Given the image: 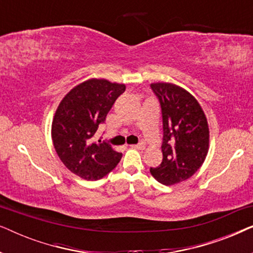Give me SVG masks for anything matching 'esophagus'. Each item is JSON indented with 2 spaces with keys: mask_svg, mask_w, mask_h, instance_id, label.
Returning a JSON list of instances; mask_svg holds the SVG:
<instances>
[{
  "mask_svg": "<svg viewBox=\"0 0 253 253\" xmlns=\"http://www.w3.org/2000/svg\"><path fill=\"white\" fill-rule=\"evenodd\" d=\"M132 148H137V150H144L145 145L144 144H137V145H131Z\"/></svg>",
  "mask_w": 253,
  "mask_h": 253,
  "instance_id": "34e87169",
  "label": "esophagus"
}]
</instances>
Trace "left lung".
Returning a JSON list of instances; mask_svg holds the SVG:
<instances>
[{
	"label": "left lung",
	"mask_w": 253,
	"mask_h": 253,
	"mask_svg": "<svg viewBox=\"0 0 253 253\" xmlns=\"http://www.w3.org/2000/svg\"><path fill=\"white\" fill-rule=\"evenodd\" d=\"M160 101L164 124L161 165L151 168L153 177L172 185L191 177L205 161L210 148V129L198 100L181 86L152 83Z\"/></svg>",
	"instance_id": "1"
}]
</instances>
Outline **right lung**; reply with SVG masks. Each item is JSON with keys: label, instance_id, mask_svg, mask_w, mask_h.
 Returning <instances> with one entry per match:
<instances>
[{"label": "right lung", "instance_id": "add662e5", "mask_svg": "<svg viewBox=\"0 0 253 253\" xmlns=\"http://www.w3.org/2000/svg\"><path fill=\"white\" fill-rule=\"evenodd\" d=\"M124 91V84L87 79L70 89L55 112L51 123L55 151L69 170L86 181L102 178L122 158L110 145L94 143L92 137Z\"/></svg>", "mask_w": 253, "mask_h": 253}]
</instances>
